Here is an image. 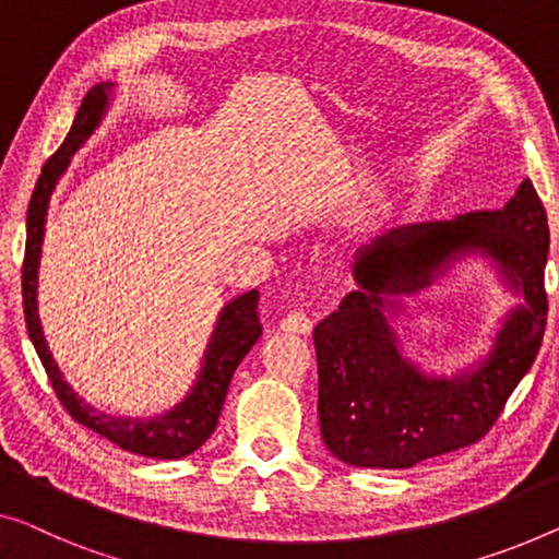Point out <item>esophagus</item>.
<instances>
[{"instance_id": "obj_1", "label": "esophagus", "mask_w": 559, "mask_h": 559, "mask_svg": "<svg viewBox=\"0 0 559 559\" xmlns=\"http://www.w3.org/2000/svg\"><path fill=\"white\" fill-rule=\"evenodd\" d=\"M311 329H313L311 316H306L304 311H294V313H288L286 319H281V331H286V333H298V336H306V333H311Z\"/></svg>"}]
</instances>
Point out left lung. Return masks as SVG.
I'll use <instances>...</instances> for the list:
<instances>
[{"instance_id":"1","label":"left lung","mask_w":559,"mask_h":559,"mask_svg":"<svg viewBox=\"0 0 559 559\" xmlns=\"http://www.w3.org/2000/svg\"><path fill=\"white\" fill-rule=\"evenodd\" d=\"M547 251V213L530 178L497 211L416 223L359 248L352 265L359 288L313 329L329 452L366 469H409L485 437L543 344ZM472 254L495 264L521 301L479 362L452 378L427 374L397 341V296L433 285Z\"/></svg>"}]
</instances>
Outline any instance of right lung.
<instances>
[{"label": "right lung", "instance_id": "obj_1", "mask_svg": "<svg viewBox=\"0 0 559 559\" xmlns=\"http://www.w3.org/2000/svg\"><path fill=\"white\" fill-rule=\"evenodd\" d=\"M115 82H97L82 99L78 118H74L70 132H67L60 150L49 157L41 168V175L35 186V193L29 200L27 211V248H24V265H22V301H24V321H27V333L32 344L37 348V356L45 366L49 381L57 399L74 421L82 427L97 431L99 437L110 439L124 452L153 456V460H180V456L193 454L198 447H203L207 437L215 431L218 416L226 402L228 386L233 373L243 356L251 352L253 344L261 336V321H258V290L233 298L221 308L218 321H215L211 341H207L200 371L193 386L182 402L173 409L150 416H118L110 412H99L93 404H87L78 391H74L62 377L52 352H49L45 331L39 323L37 311V278H39V258H41V240H45V223L47 207L52 198L57 182L70 168L72 155L93 138V132L105 120L107 110L112 103Z\"/></svg>", "mask_w": 559, "mask_h": 559}]
</instances>
